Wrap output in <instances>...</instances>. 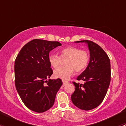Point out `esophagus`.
<instances>
[{"instance_id":"1","label":"esophagus","mask_w":126,"mask_h":126,"mask_svg":"<svg viewBox=\"0 0 126 126\" xmlns=\"http://www.w3.org/2000/svg\"><path fill=\"white\" fill-rule=\"evenodd\" d=\"M68 83V81H66V80H63V85H66V83Z\"/></svg>"}]
</instances>
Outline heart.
I'll use <instances>...</instances> for the list:
<instances>
[{
  "mask_svg": "<svg viewBox=\"0 0 126 126\" xmlns=\"http://www.w3.org/2000/svg\"><path fill=\"white\" fill-rule=\"evenodd\" d=\"M60 57L63 59H67L65 62L66 66L55 70L54 76L62 80L68 79L74 71L76 72H82L87 68L90 62L88 52L81 50L77 47L69 46L63 49L60 52ZM61 58L56 54L49 55V62L54 69H56L60 65Z\"/></svg>",
  "mask_w": 126,
  "mask_h": 126,
  "instance_id": "obj_1",
  "label": "heart"
}]
</instances>
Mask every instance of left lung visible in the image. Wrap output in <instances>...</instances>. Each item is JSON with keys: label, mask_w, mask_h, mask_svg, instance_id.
Listing matches in <instances>:
<instances>
[{"label": "left lung", "mask_w": 126, "mask_h": 126, "mask_svg": "<svg viewBox=\"0 0 126 126\" xmlns=\"http://www.w3.org/2000/svg\"><path fill=\"white\" fill-rule=\"evenodd\" d=\"M86 43L90 50V62L86 69L77 80L84 81L83 84L73 82L75 91L71 100L81 110H90L101 104L106 95L111 80L110 61L101 46L89 40L76 41Z\"/></svg>", "instance_id": "left-lung-1"}]
</instances>
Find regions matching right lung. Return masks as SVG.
Wrapping results in <instances>:
<instances>
[{
  "mask_svg": "<svg viewBox=\"0 0 126 126\" xmlns=\"http://www.w3.org/2000/svg\"><path fill=\"white\" fill-rule=\"evenodd\" d=\"M60 46L58 41L33 39L21 49L15 60L16 90L25 106L35 112H44L53 106L63 84L60 79L47 80L53 74L49 52Z\"/></svg>",
  "mask_w": 126,
  "mask_h": 126,
  "instance_id": "right-lung-1",
  "label": "right lung"
}]
</instances>
